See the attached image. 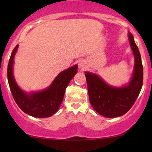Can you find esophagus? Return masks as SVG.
I'll return each mask as SVG.
<instances>
[{"mask_svg": "<svg viewBox=\"0 0 152 152\" xmlns=\"http://www.w3.org/2000/svg\"><path fill=\"white\" fill-rule=\"evenodd\" d=\"M79 67H80L82 70H85L86 67V65L85 64V62H81V63L79 64Z\"/></svg>", "mask_w": 152, "mask_h": 152, "instance_id": "1", "label": "esophagus"}]
</instances>
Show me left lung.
<instances>
[{"label":"left lung","mask_w":152,"mask_h":152,"mask_svg":"<svg viewBox=\"0 0 152 152\" xmlns=\"http://www.w3.org/2000/svg\"><path fill=\"white\" fill-rule=\"evenodd\" d=\"M129 40L134 56V68L127 85L115 87L107 85L98 75L85 72L90 102L95 110L107 118H116L126 114L135 102L141 90L143 67L141 56L133 35L129 33Z\"/></svg>","instance_id":"1"}]
</instances>
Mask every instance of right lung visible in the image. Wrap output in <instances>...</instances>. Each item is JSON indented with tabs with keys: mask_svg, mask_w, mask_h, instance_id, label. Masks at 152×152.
I'll return each instance as SVG.
<instances>
[{
	"mask_svg": "<svg viewBox=\"0 0 152 152\" xmlns=\"http://www.w3.org/2000/svg\"><path fill=\"white\" fill-rule=\"evenodd\" d=\"M18 45L13 49L7 68V77L11 93L18 107L25 113L35 118H48L59 110L67 86L77 73V65L61 72L51 85L42 91L27 93L17 85L13 76L14 57Z\"/></svg>",
	"mask_w": 152,
	"mask_h": 152,
	"instance_id": "right-lung-1",
	"label": "right lung"
}]
</instances>
